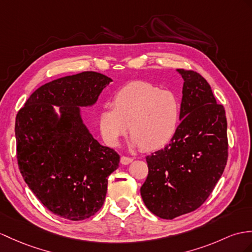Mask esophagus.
Instances as JSON below:
<instances>
[{
	"instance_id": "1",
	"label": "esophagus",
	"mask_w": 252,
	"mask_h": 252,
	"mask_svg": "<svg viewBox=\"0 0 252 252\" xmlns=\"http://www.w3.org/2000/svg\"><path fill=\"white\" fill-rule=\"evenodd\" d=\"M132 161H133V158H131V157H127V156H122L121 157V163L122 164H129Z\"/></svg>"
}]
</instances>
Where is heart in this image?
I'll list each match as a JSON object with an SVG mask.
<instances>
[{"mask_svg":"<svg viewBox=\"0 0 252 252\" xmlns=\"http://www.w3.org/2000/svg\"><path fill=\"white\" fill-rule=\"evenodd\" d=\"M180 111L181 103L173 92L137 81L125 85L114 95L112 107L101 109L98 123L108 145L118 146L129 126L132 144L152 151L172 139Z\"/></svg>","mask_w":252,"mask_h":252,"instance_id":"b5f03b06","label":"heart"}]
</instances>
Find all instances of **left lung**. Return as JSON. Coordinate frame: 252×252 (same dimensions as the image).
I'll list each match as a JSON object with an SVG mask.
<instances>
[{
  "mask_svg": "<svg viewBox=\"0 0 252 252\" xmlns=\"http://www.w3.org/2000/svg\"><path fill=\"white\" fill-rule=\"evenodd\" d=\"M184 79L180 120L162 150L146 157L149 174L141 197L149 210L173 219L199 208L210 197L228 160L226 118L210 84L193 70Z\"/></svg>",
  "mask_w": 252,
  "mask_h": 252,
  "instance_id": "8db88e82",
  "label": "left lung"
}]
</instances>
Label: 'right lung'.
I'll list each match as a JSON object with an SVG mask.
<instances>
[{
	"mask_svg": "<svg viewBox=\"0 0 252 252\" xmlns=\"http://www.w3.org/2000/svg\"><path fill=\"white\" fill-rule=\"evenodd\" d=\"M111 81L95 71L53 80L36 90L16 116L20 173L44 206L65 219L78 221L99 211L108 176L119 168L118 153L93 138L80 113ZM53 105L60 107V116Z\"/></svg>",
	"mask_w": 252,
	"mask_h": 252,
	"instance_id": "right-lung-1",
	"label": "right lung"
}]
</instances>
